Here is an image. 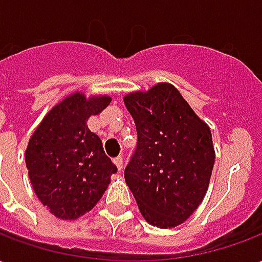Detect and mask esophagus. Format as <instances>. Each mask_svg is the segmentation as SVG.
<instances>
[{"label":"esophagus","mask_w":262,"mask_h":262,"mask_svg":"<svg viewBox=\"0 0 262 262\" xmlns=\"http://www.w3.org/2000/svg\"><path fill=\"white\" fill-rule=\"evenodd\" d=\"M114 163L116 164V167H118V170H123V159H122L120 156L114 160Z\"/></svg>","instance_id":"obj_1"}]
</instances>
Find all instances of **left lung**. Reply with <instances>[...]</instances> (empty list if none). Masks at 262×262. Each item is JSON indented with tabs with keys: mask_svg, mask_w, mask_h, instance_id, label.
<instances>
[{
	"mask_svg": "<svg viewBox=\"0 0 262 262\" xmlns=\"http://www.w3.org/2000/svg\"><path fill=\"white\" fill-rule=\"evenodd\" d=\"M123 101L137 130L126 184L146 222L176 227L196 210L208 191L214 164L210 129L167 82L132 92Z\"/></svg>",
	"mask_w": 262,
	"mask_h": 262,
	"instance_id": "1",
	"label": "left lung"
}]
</instances>
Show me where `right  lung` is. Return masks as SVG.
I'll list each match as a JSON object with an SVG mask.
<instances>
[{"instance_id":"right-lung-1","label":"right lung","mask_w":262,"mask_h":262,"mask_svg":"<svg viewBox=\"0 0 262 262\" xmlns=\"http://www.w3.org/2000/svg\"><path fill=\"white\" fill-rule=\"evenodd\" d=\"M111 97L74 92L49 112L33 132L25 153L33 191L50 213L63 220L90 212L118 168L86 122L111 103Z\"/></svg>"}]
</instances>
